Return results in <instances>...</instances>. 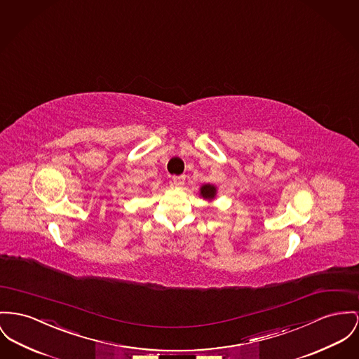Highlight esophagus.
Wrapping results in <instances>:
<instances>
[{"instance_id": "34e87169", "label": "esophagus", "mask_w": 359, "mask_h": 359, "mask_svg": "<svg viewBox=\"0 0 359 359\" xmlns=\"http://www.w3.org/2000/svg\"><path fill=\"white\" fill-rule=\"evenodd\" d=\"M185 184V177L184 175H175L172 177V187L181 188Z\"/></svg>"}]
</instances>
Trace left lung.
I'll list each match as a JSON object with an SVG mask.
<instances>
[{
    "instance_id": "left-lung-1",
    "label": "left lung",
    "mask_w": 359,
    "mask_h": 359,
    "mask_svg": "<svg viewBox=\"0 0 359 359\" xmlns=\"http://www.w3.org/2000/svg\"><path fill=\"white\" fill-rule=\"evenodd\" d=\"M200 194L203 198H207V200H212L215 197L216 188L211 184H205L200 188Z\"/></svg>"
}]
</instances>
